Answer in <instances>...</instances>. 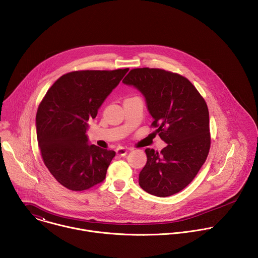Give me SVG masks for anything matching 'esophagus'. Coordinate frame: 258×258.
Returning a JSON list of instances; mask_svg holds the SVG:
<instances>
[{
    "label": "esophagus",
    "instance_id": "obj_1",
    "mask_svg": "<svg viewBox=\"0 0 258 258\" xmlns=\"http://www.w3.org/2000/svg\"><path fill=\"white\" fill-rule=\"evenodd\" d=\"M128 150H130L128 148H123V147H120V148L116 149V154L119 156H124Z\"/></svg>",
    "mask_w": 258,
    "mask_h": 258
}]
</instances>
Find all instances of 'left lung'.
Returning a JSON list of instances; mask_svg holds the SVG:
<instances>
[{"label":"left lung","instance_id":"left-lung-1","mask_svg":"<svg viewBox=\"0 0 258 258\" xmlns=\"http://www.w3.org/2000/svg\"><path fill=\"white\" fill-rule=\"evenodd\" d=\"M122 83L145 98L152 125L167 145L161 152L146 149L140 187L167 197L185 189L204 164L209 148L208 108L189 80L158 68L132 69Z\"/></svg>","mask_w":258,"mask_h":258}]
</instances>
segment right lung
<instances>
[{"label": "right lung", "mask_w": 258, "mask_h": 258, "mask_svg": "<svg viewBox=\"0 0 258 258\" xmlns=\"http://www.w3.org/2000/svg\"><path fill=\"white\" fill-rule=\"evenodd\" d=\"M128 68L82 70L62 76L49 89L35 117L45 165L62 186L84 191L104 180L115 152L90 145L89 120Z\"/></svg>", "instance_id": "right-lung-1"}]
</instances>
